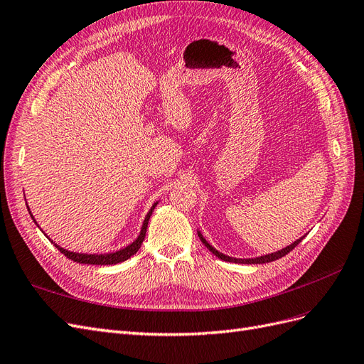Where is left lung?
Returning a JSON list of instances; mask_svg holds the SVG:
<instances>
[{"mask_svg": "<svg viewBox=\"0 0 364 364\" xmlns=\"http://www.w3.org/2000/svg\"><path fill=\"white\" fill-rule=\"evenodd\" d=\"M197 235H199V238H200V241L202 243L208 247V250H211L214 255L217 257V258H220V259H223V261H228V262H235V264H266V262H272V261H277V259H279V258H282V257H285L287 255L289 252H291L297 245L301 243V241L304 240V237H301L299 240H296V241H293V243L290 245V246H287V247H284V249H281V250H277V252H272V253H266V255H261V257H255V258H235V257H229V255H225V253H222V252H218L214 246H211L206 241V238L202 235V232L200 230H197Z\"/></svg>", "mask_w": 364, "mask_h": 364, "instance_id": "obj_1", "label": "left lung"}]
</instances>
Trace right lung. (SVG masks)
<instances>
[{"label":"right lung","mask_w":364,"mask_h":364,"mask_svg":"<svg viewBox=\"0 0 364 364\" xmlns=\"http://www.w3.org/2000/svg\"><path fill=\"white\" fill-rule=\"evenodd\" d=\"M156 205H158V202L151 205L150 211L147 213V215H146V218H144V222H142L141 232H139V235L136 237V240L132 241V243H130L129 246H126V247H123V249H119V250H115V252H109V253H79V252H71V250L63 249V247H60L59 245L54 243V241H53L46 232H43V234H46V237L51 241V243H53L54 246H56V247L63 253L65 257L73 259L74 262H79V264H92V266H112V264L123 262V261L129 259L130 257H134L135 253L139 250V247H141V245H142V241H144V238H146L149 220H150V217H151L153 209L156 208ZM27 209H28V206H27ZM28 213H30V215H31V218H33V222H35V223L38 225V222L35 220V217H33L30 209H28ZM38 228H39V225H38ZM39 229H41V228H39Z\"/></svg>","instance_id":"right-lung-1"}]
</instances>
